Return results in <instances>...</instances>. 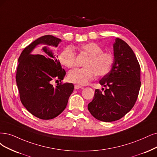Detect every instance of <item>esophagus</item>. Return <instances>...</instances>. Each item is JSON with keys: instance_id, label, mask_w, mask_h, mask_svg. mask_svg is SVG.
<instances>
[{"instance_id": "1", "label": "esophagus", "mask_w": 157, "mask_h": 157, "mask_svg": "<svg viewBox=\"0 0 157 157\" xmlns=\"http://www.w3.org/2000/svg\"><path fill=\"white\" fill-rule=\"evenodd\" d=\"M83 86L79 85H77V84L74 85V89H83Z\"/></svg>"}]
</instances>
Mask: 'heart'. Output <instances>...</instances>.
Segmentation results:
<instances>
[{
    "label": "heart",
    "mask_w": 157,
    "mask_h": 157,
    "mask_svg": "<svg viewBox=\"0 0 157 157\" xmlns=\"http://www.w3.org/2000/svg\"><path fill=\"white\" fill-rule=\"evenodd\" d=\"M78 50L88 58L85 62L83 68H76L68 74L70 82L79 85H86L94 79L96 75L104 76L107 74L114 63V56L109 52H103V48L96 43L89 42L80 44ZM76 56L71 46L64 48L59 56V59L63 65L72 68L75 66Z\"/></svg>",
    "instance_id": "1"
}]
</instances>
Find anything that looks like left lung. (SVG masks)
I'll return each instance as SVG.
<instances>
[{"label": "left lung", "instance_id": "1", "mask_svg": "<svg viewBox=\"0 0 157 157\" xmlns=\"http://www.w3.org/2000/svg\"><path fill=\"white\" fill-rule=\"evenodd\" d=\"M114 61L112 68L100 81L103 92L96 89L88 104L90 114L106 122L120 120L135 105L140 90V66L134 52L122 39L113 44Z\"/></svg>", "mask_w": 157, "mask_h": 157}]
</instances>
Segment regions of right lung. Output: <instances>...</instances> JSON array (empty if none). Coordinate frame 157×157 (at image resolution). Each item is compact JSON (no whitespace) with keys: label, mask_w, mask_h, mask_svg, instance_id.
Listing matches in <instances>:
<instances>
[{"label":"right lung","mask_w":157,"mask_h":157,"mask_svg":"<svg viewBox=\"0 0 157 157\" xmlns=\"http://www.w3.org/2000/svg\"><path fill=\"white\" fill-rule=\"evenodd\" d=\"M61 40L49 35L40 37L23 50L18 59L16 82L21 101L32 114L42 120L53 119L65 110L74 86L62 82L54 86L52 83L61 82L66 74L57 56L46 46L40 54L33 50L39 44L57 47Z\"/></svg>","instance_id":"1"}]
</instances>
